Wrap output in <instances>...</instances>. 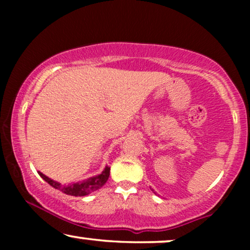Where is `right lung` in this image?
<instances>
[{"label": "right lung", "mask_w": 250, "mask_h": 250, "mask_svg": "<svg viewBox=\"0 0 250 250\" xmlns=\"http://www.w3.org/2000/svg\"><path fill=\"white\" fill-rule=\"evenodd\" d=\"M39 174L43 180H45L51 187L54 188V189L62 191V192H64L66 194H69V196L82 197V196H86V194L93 192V191L98 190V189H100V188L108 181V177H109V175H110V168H109V167H105L104 170L100 174V175L93 176V177H91V179L83 181V182L71 184V186H68V187L61 186L60 183H58V182H56V181L49 179V177L45 176L41 172H39Z\"/></svg>", "instance_id": "1"}]
</instances>
